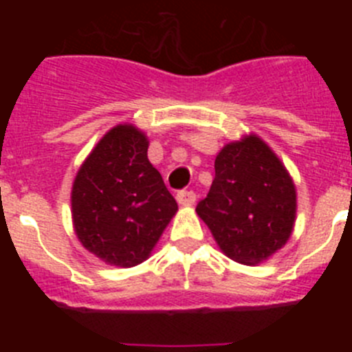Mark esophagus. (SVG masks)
<instances>
[{"mask_svg": "<svg viewBox=\"0 0 352 352\" xmlns=\"http://www.w3.org/2000/svg\"><path fill=\"white\" fill-rule=\"evenodd\" d=\"M176 199H178V203L182 206H192L195 203V194L192 190H182L178 192Z\"/></svg>", "mask_w": 352, "mask_h": 352, "instance_id": "34e87169", "label": "esophagus"}]
</instances>
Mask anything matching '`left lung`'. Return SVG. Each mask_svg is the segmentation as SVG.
I'll use <instances>...</instances> for the list:
<instances>
[{"label":"left lung","mask_w":352,"mask_h":352,"mask_svg":"<svg viewBox=\"0 0 352 352\" xmlns=\"http://www.w3.org/2000/svg\"><path fill=\"white\" fill-rule=\"evenodd\" d=\"M195 211L227 257L256 266L291 238L296 188L272 148L247 135L217 155L214 179Z\"/></svg>","instance_id":"1"}]
</instances>
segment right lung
I'll use <instances>...</instances> for the list:
<instances>
[{
    "label": "right lung",
    "mask_w": 352,
    "mask_h": 352,
    "mask_svg": "<svg viewBox=\"0 0 352 352\" xmlns=\"http://www.w3.org/2000/svg\"><path fill=\"white\" fill-rule=\"evenodd\" d=\"M148 139L118 125L98 141L72 186L74 229L104 263L132 268L146 261L178 204L148 160Z\"/></svg>",
    "instance_id": "right-lung-1"
}]
</instances>
